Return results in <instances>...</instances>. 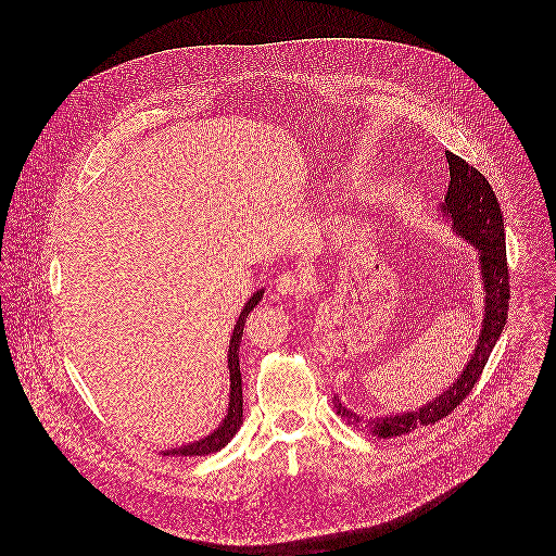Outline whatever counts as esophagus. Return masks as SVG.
<instances>
[{
	"label": "esophagus",
	"instance_id": "esophagus-1",
	"mask_svg": "<svg viewBox=\"0 0 556 556\" xmlns=\"http://www.w3.org/2000/svg\"><path fill=\"white\" fill-rule=\"evenodd\" d=\"M304 289H306V285H304L302 276H298V274H293V271H287V274H282V276L276 278V291H278L280 295H287V298H302V295H304Z\"/></svg>",
	"mask_w": 556,
	"mask_h": 556
}]
</instances>
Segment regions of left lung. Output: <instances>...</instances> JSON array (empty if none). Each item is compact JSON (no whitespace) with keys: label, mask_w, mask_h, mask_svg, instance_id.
<instances>
[{"label":"left lung","mask_w":556,"mask_h":556,"mask_svg":"<svg viewBox=\"0 0 556 556\" xmlns=\"http://www.w3.org/2000/svg\"><path fill=\"white\" fill-rule=\"evenodd\" d=\"M445 159L450 162V188L443 205V214L452 220L454 229L469 239L479 250V263H481V278L485 287V315L481 325V336L477 342L476 353L469 362V366L463 370L460 379L434 402L426 404L424 408L415 413H402L396 417H377L375 421H368V428L375 437L390 439L400 437L406 432H413L421 426H432L447 417L458 404L465 402L476 388L488 357L507 323L509 313V265H507V252H505V229H503V214L501 205L496 201V194L488 179L477 170L473 164L456 156L454 152H445ZM336 413L349 424L359 428L362 419L346 410L338 396L331 397Z\"/></svg>","instance_id":"left-lung-1"}]
</instances>
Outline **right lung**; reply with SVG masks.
I'll return each mask as SVG.
<instances>
[{"label": "right lung", "mask_w": 556, "mask_h": 556, "mask_svg": "<svg viewBox=\"0 0 556 556\" xmlns=\"http://www.w3.org/2000/svg\"><path fill=\"white\" fill-rule=\"evenodd\" d=\"M263 298V291H256L252 295V300L245 304L243 313L239 315L238 325L233 329V338H231V344H229V372H231V402H229V415L225 417L223 426L205 437L203 441L199 443H192V445H186V447H179V450H170V452H164V456H207V454H214L218 450H223L231 439L233 434L238 432L239 426H241V372H239V342H241V333H243V325H245V318L252 313V308L261 302Z\"/></svg>", "instance_id": "right-lung-1"}]
</instances>
